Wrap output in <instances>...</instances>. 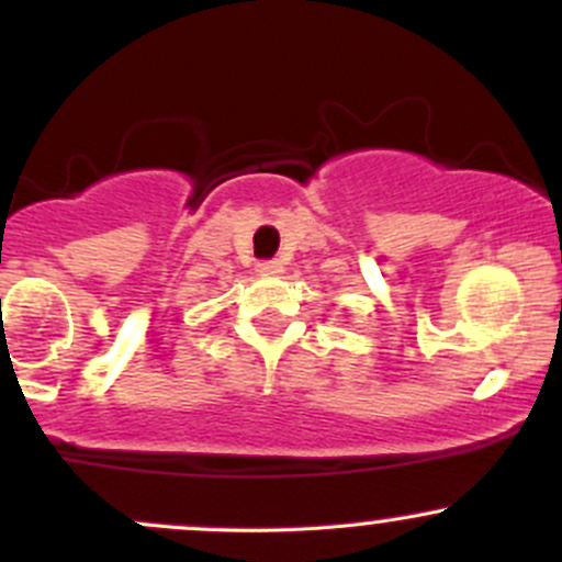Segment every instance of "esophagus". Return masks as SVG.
Segmentation results:
<instances>
[{
    "label": "esophagus",
    "mask_w": 562,
    "mask_h": 562,
    "mask_svg": "<svg viewBox=\"0 0 562 562\" xmlns=\"http://www.w3.org/2000/svg\"><path fill=\"white\" fill-rule=\"evenodd\" d=\"M258 274L260 277L282 274V263H280V260H263V263H258Z\"/></svg>",
    "instance_id": "1"
}]
</instances>
